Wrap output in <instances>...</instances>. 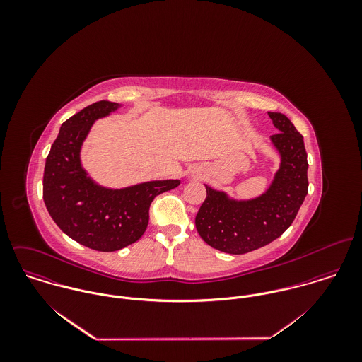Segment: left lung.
<instances>
[{
    "mask_svg": "<svg viewBox=\"0 0 362 362\" xmlns=\"http://www.w3.org/2000/svg\"><path fill=\"white\" fill-rule=\"evenodd\" d=\"M277 134L270 142L280 156L269 188L251 199H237L206 187L195 226L207 245L241 255L279 238L294 221L308 194V161L303 135L281 112H269Z\"/></svg>",
    "mask_w": 362,
    "mask_h": 362,
    "instance_id": "8db88e82",
    "label": "left lung"
}]
</instances>
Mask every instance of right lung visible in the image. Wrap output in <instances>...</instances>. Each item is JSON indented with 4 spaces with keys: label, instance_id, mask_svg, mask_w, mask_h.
<instances>
[{
    "label": "right lung",
    "instance_id": "obj_1",
    "mask_svg": "<svg viewBox=\"0 0 362 362\" xmlns=\"http://www.w3.org/2000/svg\"><path fill=\"white\" fill-rule=\"evenodd\" d=\"M119 107L102 100L66 119L45 165L43 199L52 220L68 237L100 252H114L136 243L148 227L155 197L181 184L180 180H155L108 188L83 168L81 152L93 124Z\"/></svg>",
    "mask_w": 362,
    "mask_h": 362
}]
</instances>
